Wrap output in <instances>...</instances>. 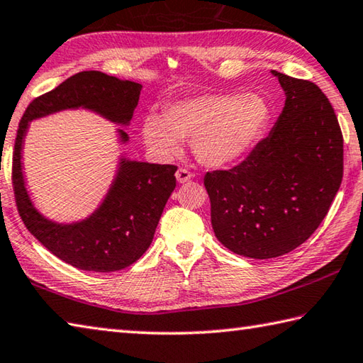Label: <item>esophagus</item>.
<instances>
[{"instance_id": "esophagus-1", "label": "esophagus", "mask_w": 363, "mask_h": 363, "mask_svg": "<svg viewBox=\"0 0 363 363\" xmlns=\"http://www.w3.org/2000/svg\"><path fill=\"white\" fill-rule=\"evenodd\" d=\"M192 171L190 169H187V168H179L176 171V179H177V182H187V181H190L192 179Z\"/></svg>"}]
</instances>
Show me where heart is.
Here are the masks:
<instances>
[{
	"instance_id": "heart-1",
	"label": "heart",
	"mask_w": 363,
	"mask_h": 363,
	"mask_svg": "<svg viewBox=\"0 0 363 363\" xmlns=\"http://www.w3.org/2000/svg\"><path fill=\"white\" fill-rule=\"evenodd\" d=\"M268 122L269 104L259 94H204L173 103L163 117H146L143 138L160 159L179 154L181 140L192 138L196 159L219 168L245 155Z\"/></svg>"
}]
</instances>
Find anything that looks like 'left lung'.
<instances>
[{"label":"left lung","instance_id":"obj_1","mask_svg":"<svg viewBox=\"0 0 363 363\" xmlns=\"http://www.w3.org/2000/svg\"><path fill=\"white\" fill-rule=\"evenodd\" d=\"M273 74L286 91L273 130L236 167L204 174L217 240L250 259L303 245L342 179V133L328 98L311 81Z\"/></svg>","mask_w":363,"mask_h":363}]
</instances>
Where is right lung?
<instances>
[{"instance_id":"right-lung-1","label":"right lung","mask_w":363,"mask_h":363,"mask_svg":"<svg viewBox=\"0 0 363 363\" xmlns=\"http://www.w3.org/2000/svg\"><path fill=\"white\" fill-rule=\"evenodd\" d=\"M141 84L82 71L54 90L36 96L23 113L12 154V189L25 227L58 259L85 272L109 273L127 268L146 252L171 192L176 164L122 160L121 169L100 209L87 220L58 225L33 208L26 195L21 150L33 118L67 108H89L118 123H128L140 100ZM122 140L127 133L121 131Z\"/></svg>"}]
</instances>
